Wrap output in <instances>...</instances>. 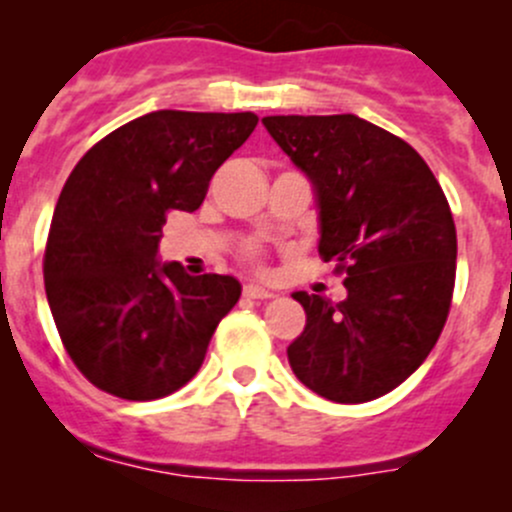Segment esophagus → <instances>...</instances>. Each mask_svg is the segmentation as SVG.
Instances as JSON below:
<instances>
[{
    "label": "esophagus",
    "mask_w": 512,
    "mask_h": 512,
    "mask_svg": "<svg viewBox=\"0 0 512 512\" xmlns=\"http://www.w3.org/2000/svg\"><path fill=\"white\" fill-rule=\"evenodd\" d=\"M242 292H245L247 299H272V297H275V294H272L270 289H265V287H260V285H245V289H242Z\"/></svg>",
    "instance_id": "obj_1"
}]
</instances>
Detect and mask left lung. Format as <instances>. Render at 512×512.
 I'll use <instances>...</instances> for the list:
<instances>
[{
	"instance_id": "8db88e82",
	"label": "left lung",
	"mask_w": 512,
	"mask_h": 512,
	"mask_svg": "<svg viewBox=\"0 0 512 512\" xmlns=\"http://www.w3.org/2000/svg\"><path fill=\"white\" fill-rule=\"evenodd\" d=\"M262 123L312 183L319 255L347 287L342 302L292 294L307 324L289 366L337 404L379 399L426 361L451 309L458 245L446 195L409 143L354 113Z\"/></svg>"
}]
</instances>
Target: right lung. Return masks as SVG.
Returning <instances> with one entry per match:
<instances>
[{
    "instance_id": "add662e5",
    "label": "right lung",
    "mask_w": 512,
    "mask_h": 512,
    "mask_svg": "<svg viewBox=\"0 0 512 512\" xmlns=\"http://www.w3.org/2000/svg\"><path fill=\"white\" fill-rule=\"evenodd\" d=\"M257 121L252 111H153L71 170L46 240V299L66 352L106 394L153 401L188 384L240 299L235 277L158 262V242L165 215L200 208Z\"/></svg>"
}]
</instances>
